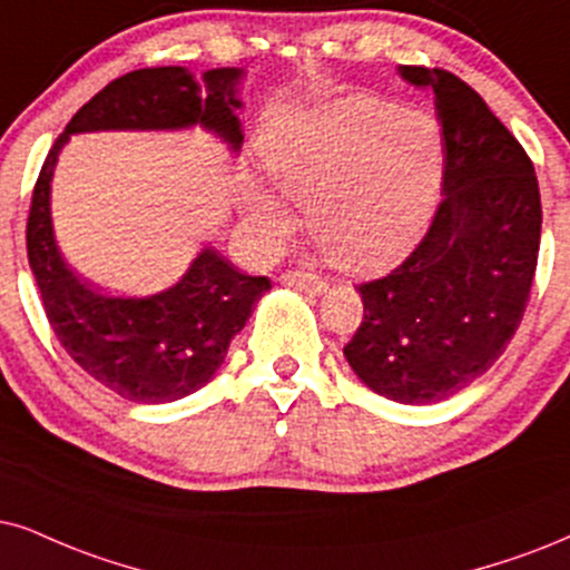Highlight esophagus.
<instances>
[{
    "label": "esophagus",
    "mask_w": 570,
    "mask_h": 570,
    "mask_svg": "<svg viewBox=\"0 0 570 570\" xmlns=\"http://www.w3.org/2000/svg\"><path fill=\"white\" fill-rule=\"evenodd\" d=\"M281 284L294 286V289H305L309 294H321L328 289L326 281L315 276V273H305V271H286L284 276H281Z\"/></svg>",
    "instance_id": "1"
}]
</instances>
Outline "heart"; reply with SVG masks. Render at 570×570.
I'll return each instance as SVG.
<instances>
[{
	"mask_svg": "<svg viewBox=\"0 0 570 570\" xmlns=\"http://www.w3.org/2000/svg\"><path fill=\"white\" fill-rule=\"evenodd\" d=\"M261 155L273 186L305 205L323 255L355 273L405 257L426 232L442 186L434 120L371 94L286 115L265 131ZM249 226L257 244L273 249L292 232V213L252 189Z\"/></svg>",
	"mask_w": 570,
	"mask_h": 570,
	"instance_id": "1",
	"label": "heart"
}]
</instances>
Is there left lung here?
I'll use <instances>...</instances> for the list:
<instances>
[{
    "label": "left lung",
    "mask_w": 570,
    "mask_h": 570,
    "mask_svg": "<svg viewBox=\"0 0 570 570\" xmlns=\"http://www.w3.org/2000/svg\"><path fill=\"white\" fill-rule=\"evenodd\" d=\"M397 73L434 94L444 197L405 261L357 286L363 321L344 357L381 397L429 405L484 376L521 326L542 199L531 157L463 78L421 65Z\"/></svg>",
    "instance_id": "1"
}]
</instances>
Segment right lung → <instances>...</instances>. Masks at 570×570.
Instances as JSON below:
<instances>
[{"instance_id": "1", "label": "right lung", "mask_w": 570, "mask_h": 570, "mask_svg": "<svg viewBox=\"0 0 570 570\" xmlns=\"http://www.w3.org/2000/svg\"><path fill=\"white\" fill-rule=\"evenodd\" d=\"M239 68L207 70L202 83L184 68H141L115 78L78 110L49 149L36 178L26 247L47 321L81 368L120 397L157 405L197 392L215 376L234 334L271 289L215 249H202L168 292L120 299L91 289L62 261L49 218V181L70 134L107 128L205 126L239 149Z\"/></svg>"}]
</instances>
